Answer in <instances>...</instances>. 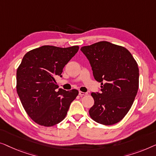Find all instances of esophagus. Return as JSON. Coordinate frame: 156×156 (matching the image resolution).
Instances as JSON below:
<instances>
[{"mask_svg": "<svg viewBox=\"0 0 156 156\" xmlns=\"http://www.w3.org/2000/svg\"><path fill=\"white\" fill-rule=\"evenodd\" d=\"M87 95V93H83V92L79 91V95H80V97H83V96H85Z\"/></svg>", "mask_w": 156, "mask_h": 156, "instance_id": "34e87169", "label": "esophagus"}]
</instances>
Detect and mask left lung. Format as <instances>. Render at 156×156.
<instances>
[{
	"label": "left lung",
	"mask_w": 156,
	"mask_h": 156,
	"mask_svg": "<svg viewBox=\"0 0 156 156\" xmlns=\"http://www.w3.org/2000/svg\"><path fill=\"white\" fill-rule=\"evenodd\" d=\"M93 76L101 83L100 93H92L95 103L89 114L94 121L112 125L125 117L139 89L138 64L126 48L108 41L81 47Z\"/></svg>",
	"instance_id": "1"
}]
</instances>
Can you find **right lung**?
Segmentation results:
<instances>
[{
  "label": "right lung",
  "mask_w": 156,
  "mask_h": 156,
  "mask_svg": "<svg viewBox=\"0 0 156 156\" xmlns=\"http://www.w3.org/2000/svg\"><path fill=\"white\" fill-rule=\"evenodd\" d=\"M79 49L45 45L28 51L17 70V93L29 117L37 124L52 126L66 116L78 95L76 89H58L55 78Z\"/></svg>",
  "instance_id": "obj_1"
}]
</instances>
